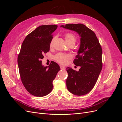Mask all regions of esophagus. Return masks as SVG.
<instances>
[{
  "mask_svg": "<svg viewBox=\"0 0 122 122\" xmlns=\"http://www.w3.org/2000/svg\"><path fill=\"white\" fill-rule=\"evenodd\" d=\"M60 68H61V70H65V67H64V66H60Z\"/></svg>",
  "mask_w": 122,
  "mask_h": 122,
  "instance_id": "1",
  "label": "esophagus"
}]
</instances>
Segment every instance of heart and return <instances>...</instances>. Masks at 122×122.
Segmentation results:
<instances>
[{"label": "heart", "mask_w": 122, "mask_h": 122, "mask_svg": "<svg viewBox=\"0 0 122 122\" xmlns=\"http://www.w3.org/2000/svg\"><path fill=\"white\" fill-rule=\"evenodd\" d=\"M65 40L67 43L70 44L71 43H74L76 42V36L72 33L67 32L65 35ZM54 39H53L50 42V45L51 47L53 45ZM72 55L70 54H66L62 53H59L54 56V59L58 63L61 65H66L68 64L69 61L71 59Z\"/></svg>", "instance_id": "1"}]
</instances>
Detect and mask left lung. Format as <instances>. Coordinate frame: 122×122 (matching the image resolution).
Masks as SVG:
<instances>
[{"instance_id": "1", "label": "left lung", "mask_w": 122, "mask_h": 122, "mask_svg": "<svg viewBox=\"0 0 122 122\" xmlns=\"http://www.w3.org/2000/svg\"><path fill=\"white\" fill-rule=\"evenodd\" d=\"M61 27L75 31L80 37L78 54L73 61L79 71L68 67L66 84L68 91L77 96L87 94L93 89L102 68V48L95 32L82 24H67Z\"/></svg>"}]
</instances>
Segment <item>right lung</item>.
<instances>
[{"label":"right lung","mask_w":122,"mask_h":122,"mask_svg":"<svg viewBox=\"0 0 122 122\" xmlns=\"http://www.w3.org/2000/svg\"><path fill=\"white\" fill-rule=\"evenodd\" d=\"M57 28L56 25H47L35 29L26 36L18 55L22 82L29 93L36 97L45 96L52 91V82L61 70L56 62L44 67L41 61L50 50L52 33Z\"/></svg>","instance_id":"obj_1"}]
</instances>
